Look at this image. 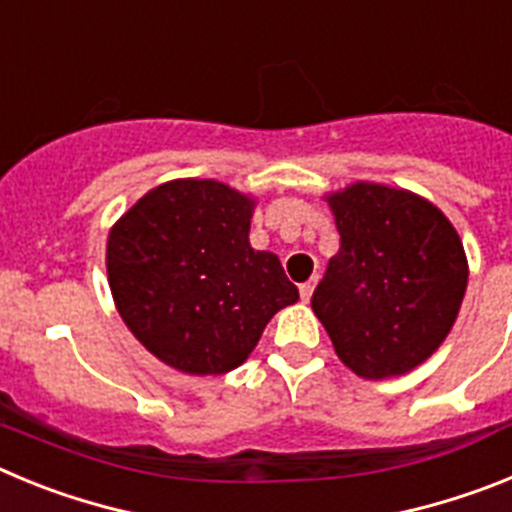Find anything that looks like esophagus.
<instances>
[{"label": "esophagus", "instance_id": "obj_1", "mask_svg": "<svg viewBox=\"0 0 512 512\" xmlns=\"http://www.w3.org/2000/svg\"><path fill=\"white\" fill-rule=\"evenodd\" d=\"M315 284H318V277H312L310 282L300 284V297H302V300H305V302H310L312 292H315Z\"/></svg>", "mask_w": 512, "mask_h": 512}]
</instances>
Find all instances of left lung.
I'll return each mask as SVG.
<instances>
[{
    "instance_id": "left-lung-1",
    "label": "left lung",
    "mask_w": 512,
    "mask_h": 512,
    "mask_svg": "<svg viewBox=\"0 0 512 512\" xmlns=\"http://www.w3.org/2000/svg\"><path fill=\"white\" fill-rule=\"evenodd\" d=\"M323 200L341 248L312 295V312L359 377L413 372L446 341L467 292L459 233L408 189L354 182Z\"/></svg>"
}]
</instances>
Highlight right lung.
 Instances as JSON below:
<instances>
[{"mask_svg": "<svg viewBox=\"0 0 512 512\" xmlns=\"http://www.w3.org/2000/svg\"><path fill=\"white\" fill-rule=\"evenodd\" d=\"M253 207L215 179H174L110 228L107 282L122 323L176 372H233L300 300L277 253L251 248Z\"/></svg>", "mask_w": 512, "mask_h": 512, "instance_id": "right-lung-1", "label": "right lung"}]
</instances>
